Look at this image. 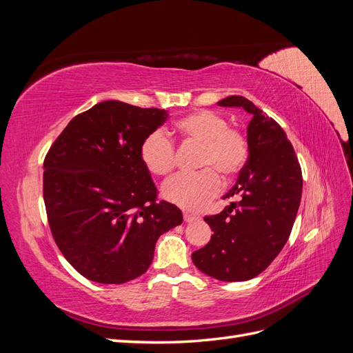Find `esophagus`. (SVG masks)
Instances as JSON below:
<instances>
[{
	"instance_id": "esophagus-1",
	"label": "esophagus",
	"mask_w": 353,
	"mask_h": 353,
	"mask_svg": "<svg viewBox=\"0 0 353 353\" xmlns=\"http://www.w3.org/2000/svg\"><path fill=\"white\" fill-rule=\"evenodd\" d=\"M196 219H199V216L193 215V213L184 212V221H185V222H193V221H196Z\"/></svg>"
}]
</instances>
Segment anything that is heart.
Returning <instances> with one entry per match:
<instances>
[{"label": "heart", "instance_id": "b5f03b06", "mask_svg": "<svg viewBox=\"0 0 353 353\" xmlns=\"http://www.w3.org/2000/svg\"><path fill=\"white\" fill-rule=\"evenodd\" d=\"M174 134L187 141L203 144L200 165L215 168L222 175H237L248 160V141L241 132L230 128L228 121L213 110H199L175 123ZM147 170L168 176L175 166V148L162 131L148 134L140 147ZM197 174H179L162 187L165 200L187 210L205 209L221 188V176L213 169Z\"/></svg>", "mask_w": 353, "mask_h": 353}]
</instances>
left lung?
Returning a JSON list of instances; mask_svg holds the SVG:
<instances>
[{
	"label": "left lung",
	"mask_w": 353,
	"mask_h": 353,
	"mask_svg": "<svg viewBox=\"0 0 353 353\" xmlns=\"http://www.w3.org/2000/svg\"><path fill=\"white\" fill-rule=\"evenodd\" d=\"M218 105L252 114L249 157L237 184L223 196L240 200L205 218L213 234L191 259L212 279L248 281L268 268L290 236L302 197V170L283 128L250 100L230 95Z\"/></svg>",
	"instance_id": "8db88e82"
}]
</instances>
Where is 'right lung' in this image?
Listing matches in <instances>:
<instances>
[{
    "label": "right lung",
    "mask_w": 353,
    "mask_h": 353,
    "mask_svg": "<svg viewBox=\"0 0 353 353\" xmlns=\"http://www.w3.org/2000/svg\"><path fill=\"white\" fill-rule=\"evenodd\" d=\"M163 109L117 100L92 105L68 123L44 162V203L52 237L85 279L123 284L143 275L163 232L183 222L143 165L144 138Z\"/></svg>",
    "instance_id": "add662e5"
}]
</instances>
